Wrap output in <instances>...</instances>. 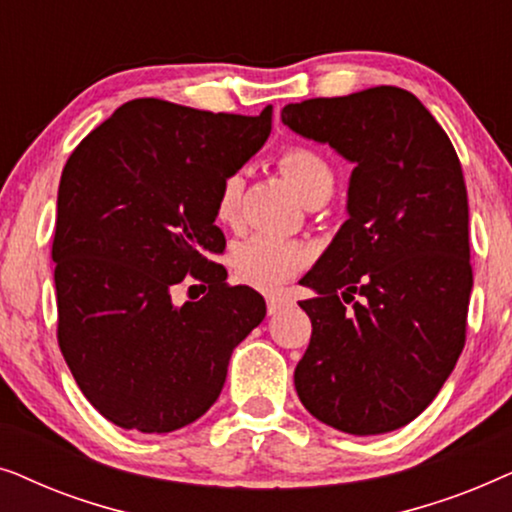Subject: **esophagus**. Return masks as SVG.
Instances as JSON below:
<instances>
[{"instance_id": "esophagus-1", "label": "esophagus", "mask_w": 512, "mask_h": 512, "mask_svg": "<svg viewBox=\"0 0 512 512\" xmlns=\"http://www.w3.org/2000/svg\"><path fill=\"white\" fill-rule=\"evenodd\" d=\"M268 314H279L284 310V307L293 305V300L289 296H268Z\"/></svg>"}]
</instances>
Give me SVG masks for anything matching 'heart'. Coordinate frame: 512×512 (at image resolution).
Returning a JSON list of instances; mask_svg holds the SVG:
<instances>
[{"mask_svg":"<svg viewBox=\"0 0 512 512\" xmlns=\"http://www.w3.org/2000/svg\"><path fill=\"white\" fill-rule=\"evenodd\" d=\"M279 172L291 181L307 205H321L333 195L335 172L328 160L310 146H289L277 158ZM244 174L228 172L216 188L214 214L223 226H233L240 216ZM237 277L256 289H277L310 263V249L298 240L256 233L240 240L230 251Z\"/></svg>","mask_w":512,"mask_h":512,"instance_id":"obj_1","label":"heart"}]
</instances>
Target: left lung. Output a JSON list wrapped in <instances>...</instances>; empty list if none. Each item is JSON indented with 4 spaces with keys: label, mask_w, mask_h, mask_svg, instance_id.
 I'll use <instances>...</instances> for the list:
<instances>
[{
    "label": "left lung",
    "mask_w": 512,
    "mask_h": 512,
    "mask_svg": "<svg viewBox=\"0 0 512 512\" xmlns=\"http://www.w3.org/2000/svg\"><path fill=\"white\" fill-rule=\"evenodd\" d=\"M282 123L354 163L349 219L303 277L317 298L300 300L312 338L293 373L298 398L352 436L401 429L438 396L466 342L473 270L457 151L396 86L286 104Z\"/></svg>",
    "instance_id": "8db88e82"
}]
</instances>
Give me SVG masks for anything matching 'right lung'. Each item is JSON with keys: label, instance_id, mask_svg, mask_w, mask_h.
Wrapping results in <instances>:
<instances>
[{"label": "right lung", "instance_id": "obj_1", "mask_svg": "<svg viewBox=\"0 0 512 512\" xmlns=\"http://www.w3.org/2000/svg\"><path fill=\"white\" fill-rule=\"evenodd\" d=\"M261 116L212 114L156 97L130 100L69 156L53 237L58 342L90 405L121 429L170 433L212 408L233 349L265 300L226 284L209 256L216 188L261 149ZM207 283L181 308L185 275Z\"/></svg>", "mask_w": 512, "mask_h": 512}]
</instances>
